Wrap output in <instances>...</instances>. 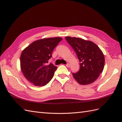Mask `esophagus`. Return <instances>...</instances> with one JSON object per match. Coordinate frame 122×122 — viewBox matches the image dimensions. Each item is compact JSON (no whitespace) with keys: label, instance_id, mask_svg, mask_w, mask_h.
Returning <instances> with one entry per match:
<instances>
[{"label":"esophagus","instance_id":"obj_1","mask_svg":"<svg viewBox=\"0 0 122 122\" xmlns=\"http://www.w3.org/2000/svg\"><path fill=\"white\" fill-rule=\"evenodd\" d=\"M66 67H70V64H69V63L67 64L66 65Z\"/></svg>","mask_w":122,"mask_h":122}]
</instances>
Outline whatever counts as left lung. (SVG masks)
Returning <instances> with one entry per match:
<instances>
[{"mask_svg": "<svg viewBox=\"0 0 122 122\" xmlns=\"http://www.w3.org/2000/svg\"><path fill=\"white\" fill-rule=\"evenodd\" d=\"M65 39L75 51L80 63L79 71L72 73L73 78L81 85L92 83L98 78L105 66L102 52L91 41L71 37Z\"/></svg>", "mask_w": 122, "mask_h": 122, "instance_id": "left-lung-1", "label": "left lung"}]
</instances>
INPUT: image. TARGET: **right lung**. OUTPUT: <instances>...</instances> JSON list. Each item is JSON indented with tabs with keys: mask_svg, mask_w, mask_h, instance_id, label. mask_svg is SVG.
<instances>
[{
	"mask_svg": "<svg viewBox=\"0 0 122 122\" xmlns=\"http://www.w3.org/2000/svg\"><path fill=\"white\" fill-rule=\"evenodd\" d=\"M62 40L54 37L35 41L23 50L20 57L24 76L37 86H43L51 81L57 67L47 64L53 50Z\"/></svg>",
	"mask_w": 122,
	"mask_h": 122,
	"instance_id": "1",
	"label": "right lung"
}]
</instances>
